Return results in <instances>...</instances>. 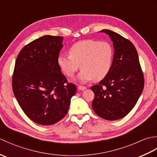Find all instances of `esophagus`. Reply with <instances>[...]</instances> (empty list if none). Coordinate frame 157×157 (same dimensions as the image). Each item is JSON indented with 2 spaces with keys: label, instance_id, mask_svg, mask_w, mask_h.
Masks as SVG:
<instances>
[{
  "label": "esophagus",
  "instance_id": "1",
  "mask_svg": "<svg viewBox=\"0 0 157 157\" xmlns=\"http://www.w3.org/2000/svg\"><path fill=\"white\" fill-rule=\"evenodd\" d=\"M78 89L79 90H84L86 89V87H85V86H79L78 87Z\"/></svg>",
  "mask_w": 157,
  "mask_h": 157
}]
</instances>
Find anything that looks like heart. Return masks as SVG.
I'll use <instances>...</instances> for the list:
<instances>
[{
  "label": "heart",
  "mask_w": 157,
  "mask_h": 157,
  "mask_svg": "<svg viewBox=\"0 0 157 157\" xmlns=\"http://www.w3.org/2000/svg\"><path fill=\"white\" fill-rule=\"evenodd\" d=\"M113 61V49L109 42L86 40L73 44L69 55H60L57 64L67 77H73L80 66L77 80L86 83L94 78L96 81L105 78L112 68Z\"/></svg>",
  "instance_id": "obj_1"
}]
</instances>
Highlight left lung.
Returning <instances> with one entry per match:
<instances>
[{
  "label": "left lung",
  "mask_w": 157,
  "mask_h": 157,
  "mask_svg": "<svg viewBox=\"0 0 157 157\" xmlns=\"http://www.w3.org/2000/svg\"><path fill=\"white\" fill-rule=\"evenodd\" d=\"M113 42L114 54L108 75L94 85L92 106L101 118L114 121L124 117L140 96L144 81L138 52L128 40L109 29H102Z\"/></svg>",
  "instance_id": "1"
}]
</instances>
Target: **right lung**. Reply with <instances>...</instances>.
<instances>
[{
    "label": "right lung",
    "instance_id": "add662e5",
    "mask_svg": "<svg viewBox=\"0 0 157 157\" xmlns=\"http://www.w3.org/2000/svg\"><path fill=\"white\" fill-rule=\"evenodd\" d=\"M63 40L62 36H42L25 46L15 61L14 95L25 114L43 125L64 117L76 92V86L67 84L57 64Z\"/></svg>",
    "mask_w": 157,
    "mask_h": 157
}]
</instances>
